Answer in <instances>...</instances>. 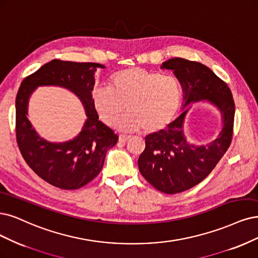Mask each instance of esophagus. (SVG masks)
Here are the masks:
<instances>
[{
	"label": "esophagus",
	"mask_w": 258,
	"mask_h": 258,
	"mask_svg": "<svg viewBox=\"0 0 258 258\" xmlns=\"http://www.w3.org/2000/svg\"><path fill=\"white\" fill-rule=\"evenodd\" d=\"M129 136H126V135H120L119 138H118V141L120 142V143H126V142L129 140Z\"/></svg>",
	"instance_id": "34e87169"
}]
</instances>
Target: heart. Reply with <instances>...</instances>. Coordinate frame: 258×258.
<instances>
[{
  "instance_id": "obj_1",
  "label": "heart",
  "mask_w": 258,
  "mask_h": 258,
  "mask_svg": "<svg viewBox=\"0 0 258 258\" xmlns=\"http://www.w3.org/2000/svg\"><path fill=\"white\" fill-rule=\"evenodd\" d=\"M94 108L101 120L123 131L143 127L147 132L157 131L170 122L178 112L181 87L172 76L140 67H131L115 74L110 86H97L92 92Z\"/></svg>"
}]
</instances>
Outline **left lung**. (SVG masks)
I'll list each match as a JSON object with an SVG mask.
<instances>
[{
	"label": "left lung",
	"instance_id": "obj_1",
	"mask_svg": "<svg viewBox=\"0 0 258 258\" xmlns=\"http://www.w3.org/2000/svg\"><path fill=\"white\" fill-rule=\"evenodd\" d=\"M160 67L173 70L181 83L183 109L191 102L209 100L223 118L219 138L207 145L194 146L186 142L182 125L188 109L165 129L145 138V149L138 161L142 176L157 190L175 194L205 179L226 153L233 139L235 102L226 82L199 61L175 57Z\"/></svg>",
	"mask_w": 258,
	"mask_h": 258
}]
</instances>
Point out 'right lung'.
I'll list each match as a JSON object with an SVG mask.
<instances>
[{
  "instance_id": "add662e5",
  "label": "right lung",
  "mask_w": 258,
  "mask_h": 258,
  "mask_svg": "<svg viewBox=\"0 0 258 258\" xmlns=\"http://www.w3.org/2000/svg\"><path fill=\"white\" fill-rule=\"evenodd\" d=\"M98 63L53 59L24 78L16 97V139L20 153L32 170L48 183L75 190L92 181L101 171L105 154L118 136L99 120L92 101ZM57 85L75 92L83 101L88 119L83 131L65 144H50L31 128L27 103L37 86Z\"/></svg>"
}]
</instances>
